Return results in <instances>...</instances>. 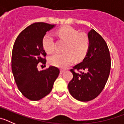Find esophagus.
<instances>
[{"label":"esophagus","mask_w":124,"mask_h":124,"mask_svg":"<svg viewBox=\"0 0 124 124\" xmlns=\"http://www.w3.org/2000/svg\"><path fill=\"white\" fill-rule=\"evenodd\" d=\"M64 71V70H63V69H61V70H60V73H63Z\"/></svg>","instance_id":"obj_1"}]
</instances>
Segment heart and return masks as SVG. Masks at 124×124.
<instances>
[{
  "instance_id": "heart-1",
  "label": "heart",
  "mask_w": 124,
  "mask_h": 124,
  "mask_svg": "<svg viewBox=\"0 0 124 124\" xmlns=\"http://www.w3.org/2000/svg\"><path fill=\"white\" fill-rule=\"evenodd\" d=\"M57 35L61 40L66 42L64 53H56L49 58V63L56 67H68L73 63L74 60L79 62L84 60L88 52L90 46V38L85 33H79L78 30L70 26L59 29ZM42 45L47 53L54 51L56 43L53 35L48 32L44 35Z\"/></svg>"
}]
</instances>
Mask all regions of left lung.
I'll return each instance as SVG.
<instances>
[{
  "label": "left lung",
  "mask_w": 124,
  "mask_h": 124,
  "mask_svg": "<svg viewBox=\"0 0 124 124\" xmlns=\"http://www.w3.org/2000/svg\"><path fill=\"white\" fill-rule=\"evenodd\" d=\"M88 36V52L81 63L70 70L73 78L68 84L71 95L83 102L93 100L100 94L109 78L111 64L109 48L102 37L93 29Z\"/></svg>",
  "instance_id": "obj_1"
}]
</instances>
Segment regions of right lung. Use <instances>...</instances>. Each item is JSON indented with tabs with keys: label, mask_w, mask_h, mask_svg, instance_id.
Wrapping results in <instances>:
<instances>
[{
	"label": "right lung",
	"mask_w": 124,
	"mask_h": 124,
	"mask_svg": "<svg viewBox=\"0 0 124 124\" xmlns=\"http://www.w3.org/2000/svg\"><path fill=\"white\" fill-rule=\"evenodd\" d=\"M54 25L34 23L18 35L12 53V71L15 81L21 93L31 101H38L52 90L60 70L55 66L39 71L37 65L45 64L46 56L42 40L46 31Z\"/></svg>",
	"instance_id": "1"
}]
</instances>
